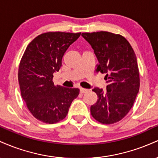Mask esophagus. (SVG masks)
<instances>
[{
  "mask_svg": "<svg viewBox=\"0 0 158 158\" xmlns=\"http://www.w3.org/2000/svg\"><path fill=\"white\" fill-rule=\"evenodd\" d=\"M88 89H85V88H80V93L81 94H84V93H85V92H87L88 91Z\"/></svg>",
  "mask_w": 158,
  "mask_h": 158,
  "instance_id": "1",
  "label": "esophagus"
}]
</instances>
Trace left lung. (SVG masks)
Masks as SVG:
<instances>
[{"mask_svg":"<svg viewBox=\"0 0 158 158\" xmlns=\"http://www.w3.org/2000/svg\"><path fill=\"white\" fill-rule=\"evenodd\" d=\"M82 37L93 48L99 64L97 70L106 73V91L94 88L97 102L90 114L102 124L120 121L133 106L139 88L137 57L127 40L119 34L100 31L83 32Z\"/></svg>","mask_w":158,"mask_h":158,"instance_id":"obj_1","label":"left lung"}]
</instances>
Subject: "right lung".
Here are the masks:
<instances>
[{"label":"right lung","mask_w":158,"mask_h":158,"mask_svg":"<svg viewBox=\"0 0 158 158\" xmlns=\"http://www.w3.org/2000/svg\"><path fill=\"white\" fill-rule=\"evenodd\" d=\"M81 35L48 32L35 37L25 50L19 68L21 97L35 118L53 124L65 118L79 89L55 85L64 52Z\"/></svg>","instance_id":"1"}]
</instances>
